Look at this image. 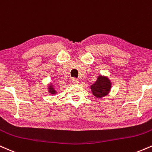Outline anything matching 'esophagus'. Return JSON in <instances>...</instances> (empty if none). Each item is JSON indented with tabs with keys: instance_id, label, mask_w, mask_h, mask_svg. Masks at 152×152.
<instances>
[{
	"instance_id": "obj_1",
	"label": "esophagus",
	"mask_w": 152,
	"mask_h": 152,
	"mask_svg": "<svg viewBox=\"0 0 152 152\" xmlns=\"http://www.w3.org/2000/svg\"><path fill=\"white\" fill-rule=\"evenodd\" d=\"M78 82H79V81H78V78H73L72 79H71V83H74V84H76V83H78Z\"/></svg>"
}]
</instances>
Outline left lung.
<instances>
[{
  "label": "left lung",
  "mask_w": 152,
  "mask_h": 152,
  "mask_svg": "<svg viewBox=\"0 0 152 152\" xmlns=\"http://www.w3.org/2000/svg\"><path fill=\"white\" fill-rule=\"evenodd\" d=\"M111 82L109 78L105 76H99L97 81L91 85L92 93L97 98H102L105 96L109 94L110 88H111Z\"/></svg>",
  "instance_id": "obj_1"
}]
</instances>
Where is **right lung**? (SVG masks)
Masks as SVG:
<instances>
[{"label":"right lung","instance_id":"obj_1","mask_svg":"<svg viewBox=\"0 0 152 152\" xmlns=\"http://www.w3.org/2000/svg\"><path fill=\"white\" fill-rule=\"evenodd\" d=\"M49 92L52 94H55L56 93V91L55 89H54L52 86H50V87H49Z\"/></svg>","mask_w":152,"mask_h":152}]
</instances>
